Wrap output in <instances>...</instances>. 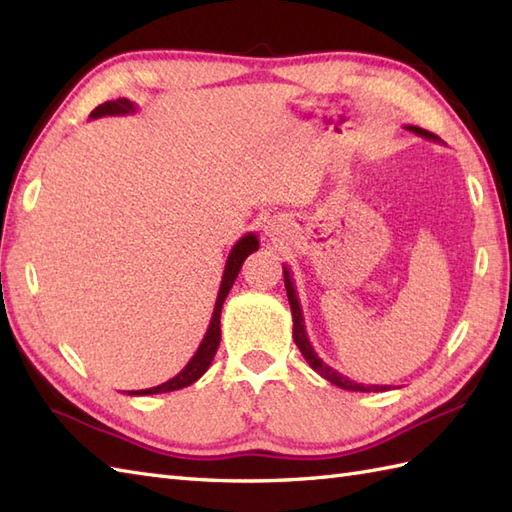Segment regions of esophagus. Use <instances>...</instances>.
Returning a JSON list of instances; mask_svg holds the SVG:
<instances>
[{
  "label": "esophagus",
  "instance_id": "obj_1",
  "mask_svg": "<svg viewBox=\"0 0 512 512\" xmlns=\"http://www.w3.org/2000/svg\"><path fill=\"white\" fill-rule=\"evenodd\" d=\"M267 234H269V236H271V234H274V227H269V232H267Z\"/></svg>",
  "mask_w": 512,
  "mask_h": 512
}]
</instances>
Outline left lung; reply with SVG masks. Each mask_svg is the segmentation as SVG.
<instances>
[{"instance_id":"8db88e82","label":"left lung","mask_w":512,"mask_h":512,"mask_svg":"<svg viewBox=\"0 0 512 512\" xmlns=\"http://www.w3.org/2000/svg\"><path fill=\"white\" fill-rule=\"evenodd\" d=\"M405 129H410L416 135H423V138H427V140H440L438 135L429 133V131L420 129V127H405ZM282 274H285V287H287L289 304H291V315H293V342H295V346L300 348L304 359L309 361V366L317 374H320V377H324L326 381H331L333 385H337V388H342V390H350V392H383L385 385L381 388V385H363V383H357V381H350L348 377H344L342 372L333 370L326 361L320 359V355H317V352L311 346V342H309V335H306L304 317H302V306L298 302V293H295V285H293V278H291L289 267L282 265Z\"/></svg>"}]
</instances>
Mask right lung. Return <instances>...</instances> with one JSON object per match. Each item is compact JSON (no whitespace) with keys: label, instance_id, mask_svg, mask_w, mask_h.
I'll return each mask as SVG.
<instances>
[{"label":"right lung","instance_id":"add662e5","mask_svg":"<svg viewBox=\"0 0 512 512\" xmlns=\"http://www.w3.org/2000/svg\"><path fill=\"white\" fill-rule=\"evenodd\" d=\"M138 107H135V102L127 100V98H118V100H109V102H102L98 105L92 116L89 118H102V116H129V113H135ZM258 236L256 234H245L241 241H236V245L232 247L230 256H227V263L223 269V278H221V287H219V295H217V304H214V313H212V320L206 335H203L201 344L197 348L195 355L186 363V368L181 370L177 377H173L170 381L157 385V388H149V390H135L129 394L135 396H142V394H162V392H173V390H181V388H188V385L195 383L197 379L203 377V372L210 368V363L217 355V348L221 342V309H223V302L227 298V293H230L234 280L238 276V271H241L245 258L256 252L258 249Z\"/></svg>","mask_w":512,"mask_h":512}]
</instances>
